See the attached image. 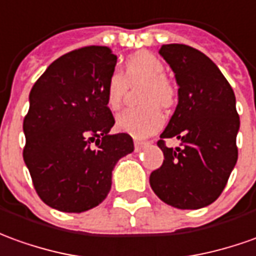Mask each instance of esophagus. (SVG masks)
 Returning a JSON list of instances; mask_svg holds the SVG:
<instances>
[{
	"label": "esophagus",
	"mask_w": 256,
	"mask_h": 256,
	"mask_svg": "<svg viewBox=\"0 0 256 256\" xmlns=\"http://www.w3.org/2000/svg\"><path fill=\"white\" fill-rule=\"evenodd\" d=\"M146 146H148V141L134 140V148H136V151H140V150H142Z\"/></svg>",
	"instance_id": "obj_1"
}]
</instances>
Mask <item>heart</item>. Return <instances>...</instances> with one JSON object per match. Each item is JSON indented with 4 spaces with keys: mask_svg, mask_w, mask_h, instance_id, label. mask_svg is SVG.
<instances>
[{
    "mask_svg": "<svg viewBox=\"0 0 256 256\" xmlns=\"http://www.w3.org/2000/svg\"><path fill=\"white\" fill-rule=\"evenodd\" d=\"M144 83L141 88V106L123 110L116 119V128L134 137H146L156 133L165 122L159 108H169L176 102L178 90L165 76V65L148 51L130 55L120 73H112L105 87V102L110 110H120L128 87Z\"/></svg>",
    "mask_w": 256,
    "mask_h": 256,
    "instance_id": "b5f03b06",
    "label": "heart"
}]
</instances>
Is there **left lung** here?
<instances>
[{
  "label": "left lung",
  "instance_id": "obj_1",
  "mask_svg": "<svg viewBox=\"0 0 256 256\" xmlns=\"http://www.w3.org/2000/svg\"><path fill=\"white\" fill-rule=\"evenodd\" d=\"M159 54L176 74L178 104L156 142L164 164L151 173L150 184L168 205L204 208L224 190L238 156L234 91L219 68L196 48L166 44ZM168 138H178L182 146L166 147Z\"/></svg>",
  "mask_w": 256,
  "mask_h": 256
}]
</instances>
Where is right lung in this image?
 Instances as JSON below:
<instances>
[{
	"mask_svg": "<svg viewBox=\"0 0 256 256\" xmlns=\"http://www.w3.org/2000/svg\"><path fill=\"white\" fill-rule=\"evenodd\" d=\"M115 66L110 48H78L54 60L30 91L23 159L51 208H96L110 192L116 162L134 151L128 133L110 134L115 119L105 87Z\"/></svg>",
	"mask_w": 256,
	"mask_h": 256,
	"instance_id": "add662e5",
	"label": "right lung"
}]
</instances>
